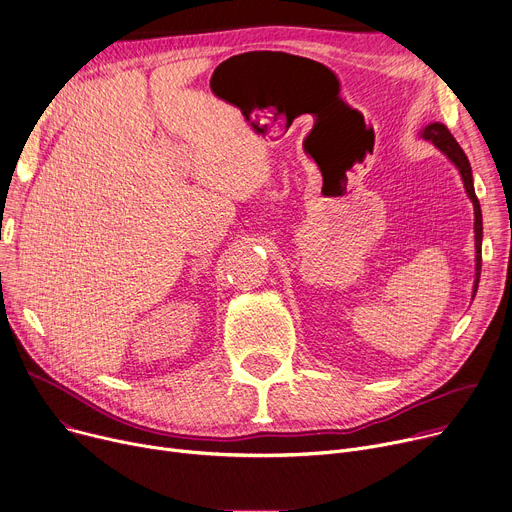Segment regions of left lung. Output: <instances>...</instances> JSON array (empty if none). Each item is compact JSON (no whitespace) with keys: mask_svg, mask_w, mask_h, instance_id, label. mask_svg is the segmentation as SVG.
I'll return each mask as SVG.
<instances>
[{"mask_svg":"<svg viewBox=\"0 0 512 512\" xmlns=\"http://www.w3.org/2000/svg\"><path fill=\"white\" fill-rule=\"evenodd\" d=\"M420 138L434 144L442 154H445L455 168L459 170L463 187L467 197L473 203V232H475V280H473V292L471 298L478 292V284H480V274H482V236H484V224H482V208L480 201L475 197V189H473V173H471V164L465 156V152L461 150V146L457 144V140L451 135V131L442 125V123H430L428 127H424L420 131Z\"/></svg>","mask_w":512,"mask_h":512,"instance_id":"left-lung-1","label":"left lung"}]
</instances>
